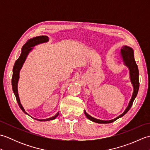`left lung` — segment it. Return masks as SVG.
Here are the masks:
<instances>
[{
  "instance_id": "1",
  "label": "left lung",
  "mask_w": 150,
  "mask_h": 150,
  "mask_svg": "<svg viewBox=\"0 0 150 150\" xmlns=\"http://www.w3.org/2000/svg\"><path fill=\"white\" fill-rule=\"evenodd\" d=\"M121 55L122 56V58L124 62H125L126 65L128 67L129 69V73H130V79H131L132 83L133 86V88H134V91H133V93L132 95V97L131 100L129 101V103L128 104V107L126 108L125 111H124L123 113H122L117 117V118L110 120H98L97 119H95V118L91 117L90 115H88L86 111H84V113L86 116L87 117L88 119L91 120V121L95 122L97 123H100V124H106V123H111L114 122L115 120L119 119V118L122 117L131 108L133 101L137 95L138 93L139 88V69H138V66L137 65L135 62V60L134 59V55H133V49L129 47L128 46H124L122 47V49H121Z\"/></svg>"
}]
</instances>
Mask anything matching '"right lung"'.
Masks as SVG:
<instances>
[{"mask_svg": "<svg viewBox=\"0 0 150 150\" xmlns=\"http://www.w3.org/2000/svg\"><path fill=\"white\" fill-rule=\"evenodd\" d=\"M47 41H48V37L45 35L34 37L33 39H30L28 40L27 42L25 43L24 45L22 46L21 55L20 57H19V58L16 60L15 65L13 66V76H12V80H11L13 91V93L16 97V99H17L19 107L21 108V109L22 110V111L26 114H28V113L25 111L24 108L22 107V106L21 105L20 99H19V97H18V95L17 83H18V81L19 78V71H20L22 66L23 65L25 60L26 59V57L28 55V53H29L30 51H31V49H32V47H31L35 46V45H37V44H39L40 43L46 42ZM59 113H57L55 116L49 118V119H36L39 121H47V120H53L59 115Z\"/></svg>", "mask_w": 150, "mask_h": 150, "instance_id": "1", "label": "right lung"}]
</instances>
